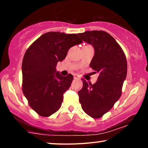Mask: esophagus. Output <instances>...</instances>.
Returning <instances> with one entry per match:
<instances>
[{
    "label": "esophagus",
    "mask_w": 148,
    "mask_h": 148,
    "mask_svg": "<svg viewBox=\"0 0 148 148\" xmlns=\"http://www.w3.org/2000/svg\"><path fill=\"white\" fill-rule=\"evenodd\" d=\"M74 78L75 79H79L80 77L79 75H77V74H74Z\"/></svg>",
    "instance_id": "obj_1"
}]
</instances>
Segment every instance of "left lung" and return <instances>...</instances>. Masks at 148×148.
Returning a JSON list of instances; mask_svg holds the SVG:
<instances>
[{
	"label": "left lung",
	"instance_id": "obj_1",
	"mask_svg": "<svg viewBox=\"0 0 148 148\" xmlns=\"http://www.w3.org/2000/svg\"><path fill=\"white\" fill-rule=\"evenodd\" d=\"M84 41L94 47L95 56L90 67L99 74L95 84L82 79V89L78 92L79 101L85 113L99 118L111 109L122 95L127 76L125 54L115 40L103 30L79 33Z\"/></svg>",
	"mask_w": 148,
	"mask_h": 148
}]
</instances>
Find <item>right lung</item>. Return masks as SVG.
<instances>
[{
    "mask_svg": "<svg viewBox=\"0 0 148 148\" xmlns=\"http://www.w3.org/2000/svg\"><path fill=\"white\" fill-rule=\"evenodd\" d=\"M82 42L76 34L49 32L25 51L22 61V91L29 106L40 116H50L60 108L63 94L74 77L71 74L61 76L56 67L71 47Z\"/></svg>",
    "mask_w": 148,
    "mask_h": 148,
    "instance_id": "add662e5",
    "label": "right lung"
}]
</instances>
